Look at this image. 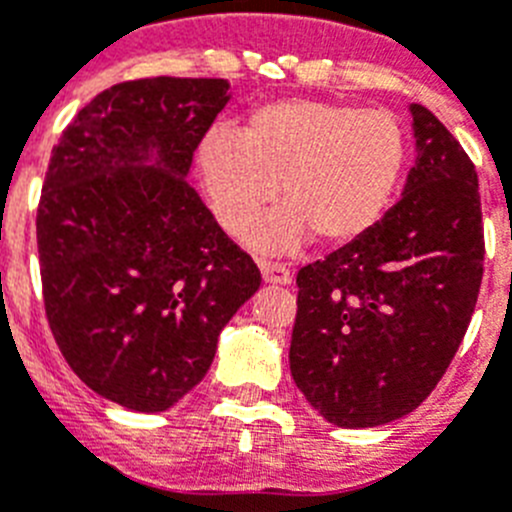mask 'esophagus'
<instances>
[{"label": "esophagus", "instance_id": "1", "mask_svg": "<svg viewBox=\"0 0 512 512\" xmlns=\"http://www.w3.org/2000/svg\"><path fill=\"white\" fill-rule=\"evenodd\" d=\"M259 269H261V277H264V282H269V284H289L292 282V277H295V271L284 264H277V261L261 259Z\"/></svg>", "mask_w": 512, "mask_h": 512}]
</instances>
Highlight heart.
Wrapping results in <instances>:
<instances>
[{"label":"heart","mask_w":512,"mask_h":512,"mask_svg":"<svg viewBox=\"0 0 512 512\" xmlns=\"http://www.w3.org/2000/svg\"><path fill=\"white\" fill-rule=\"evenodd\" d=\"M408 140L390 110L346 102L279 99L261 104L238 138L215 133L200 148V174L215 215L243 233L277 194L282 210L253 241L297 248L359 238L382 217L400 182Z\"/></svg>","instance_id":"b5f03b06"}]
</instances>
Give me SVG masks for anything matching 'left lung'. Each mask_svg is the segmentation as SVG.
<instances>
[{"instance_id":"left-lung-1","label":"left lung","mask_w":512,"mask_h":512,"mask_svg":"<svg viewBox=\"0 0 512 512\" xmlns=\"http://www.w3.org/2000/svg\"><path fill=\"white\" fill-rule=\"evenodd\" d=\"M418 158L379 223L297 271L292 379L328 423L372 428L413 413L449 369L485 261L472 158L413 104Z\"/></svg>"}]
</instances>
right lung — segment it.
Segmentation results:
<instances>
[{
  "mask_svg": "<svg viewBox=\"0 0 512 512\" xmlns=\"http://www.w3.org/2000/svg\"><path fill=\"white\" fill-rule=\"evenodd\" d=\"M228 89L176 76L115 84L69 122L45 171V318L76 377L138 413L169 410L205 379L220 330L261 284L184 179Z\"/></svg>",
  "mask_w": 512,
  "mask_h": 512,
  "instance_id": "add662e5",
  "label": "right lung"
}]
</instances>
